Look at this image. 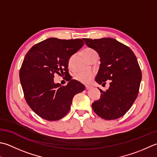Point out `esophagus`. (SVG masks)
Instances as JSON below:
<instances>
[{"label":"esophagus","instance_id":"obj_1","mask_svg":"<svg viewBox=\"0 0 157 157\" xmlns=\"http://www.w3.org/2000/svg\"><path fill=\"white\" fill-rule=\"evenodd\" d=\"M92 87H91V86H86V89H87V90H89V89H91Z\"/></svg>","mask_w":157,"mask_h":157}]
</instances>
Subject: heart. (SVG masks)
Returning <instances> with one entry per match:
<instances>
[{
	"mask_svg": "<svg viewBox=\"0 0 157 157\" xmlns=\"http://www.w3.org/2000/svg\"><path fill=\"white\" fill-rule=\"evenodd\" d=\"M83 55H84L85 57L87 60L90 58L91 56L95 54H98L97 52H95L94 49H91V48H86L83 50ZM73 57H71L69 59L68 61V65L69 66H71L72 63ZM94 76V72L92 71H80L75 73L74 75V78L80 82L83 83V84H87L90 82L92 78Z\"/></svg>",
	"mask_w": 157,
	"mask_h": 157,
	"instance_id": "obj_1",
	"label": "heart"
}]
</instances>
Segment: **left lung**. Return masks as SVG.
<instances>
[{
	"label": "left lung",
	"instance_id": "obj_1",
	"mask_svg": "<svg viewBox=\"0 0 157 157\" xmlns=\"http://www.w3.org/2000/svg\"><path fill=\"white\" fill-rule=\"evenodd\" d=\"M83 40L100 56V65L95 81L103 85L110 80L106 91L99 89L101 95L100 100L92 104L93 110L104 119H119L130 109L138 95L142 72L135 54L114 38Z\"/></svg>",
	"mask_w": 157,
	"mask_h": 157
}]
</instances>
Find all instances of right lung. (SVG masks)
<instances>
[{
	"label": "right lung",
	"mask_w": 157,
	"mask_h": 157,
	"mask_svg": "<svg viewBox=\"0 0 157 157\" xmlns=\"http://www.w3.org/2000/svg\"><path fill=\"white\" fill-rule=\"evenodd\" d=\"M84 44L82 39L49 38L34 45L25 55L20 71L25 101L35 113L57 121L69 112L72 99L85 87L74 79L66 86L54 82V75H68V61Z\"/></svg>",
	"instance_id": "right-lung-1"
}]
</instances>
